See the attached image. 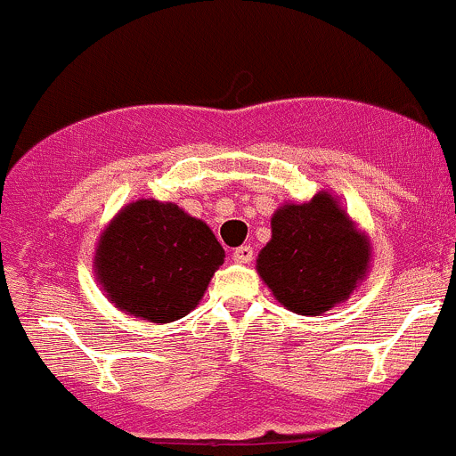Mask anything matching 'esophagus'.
Segmentation results:
<instances>
[{
	"label": "esophagus",
	"mask_w": 456,
	"mask_h": 456,
	"mask_svg": "<svg viewBox=\"0 0 456 456\" xmlns=\"http://www.w3.org/2000/svg\"><path fill=\"white\" fill-rule=\"evenodd\" d=\"M252 256H255V250H252L250 246H239L234 248L232 252V259L237 261V264H250Z\"/></svg>",
	"instance_id": "obj_1"
}]
</instances>
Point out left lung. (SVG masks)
Listing matches in <instances>:
<instances>
[{"label": "left lung", "mask_w": 456, "mask_h": 456, "mask_svg": "<svg viewBox=\"0 0 456 456\" xmlns=\"http://www.w3.org/2000/svg\"><path fill=\"white\" fill-rule=\"evenodd\" d=\"M370 248L326 192L288 204L273 217V239L256 270L283 308L322 314L341 304L366 277Z\"/></svg>", "instance_id": "obj_1"}]
</instances>
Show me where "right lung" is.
<instances>
[{
	"label": "right lung",
	"instance_id": "obj_1",
	"mask_svg": "<svg viewBox=\"0 0 456 456\" xmlns=\"http://www.w3.org/2000/svg\"><path fill=\"white\" fill-rule=\"evenodd\" d=\"M224 256L204 222L175 204L139 200L102 234L94 270L117 308L168 323L200 304Z\"/></svg>",
	"mask_w": 456,
	"mask_h": 456
}]
</instances>
